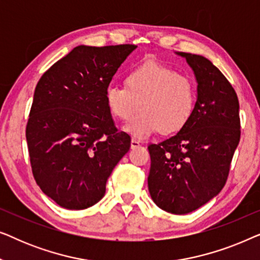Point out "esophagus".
<instances>
[{
  "label": "esophagus",
  "mask_w": 260,
  "mask_h": 260,
  "mask_svg": "<svg viewBox=\"0 0 260 260\" xmlns=\"http://www.w3.org/2000/svg\"><path fill=\"white\" fill-rule=\"evenodd\" d=\"M141 145V143H140V141H137V140H131V149H135V148H138Z\"/></svg>",
  "instance_id": "obj_1"
}]
</instances>
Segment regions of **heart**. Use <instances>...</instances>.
Returning <instances> with one entry per match:
<instances>
[{
	"label": "heart",
	"mask_w": 260,
	"mask_h": 260,
	"mask_svg": "<svg viewBox=\"0 0 260 260\" xmlns=\"http://www.w3.org/2000/svg\"><path fill=\"white\" fill-rule=\"evenodd\" d=\"M104 97L109 112L122 122L130 120L141 108L125 131L144 140L157 131L169 135L182 129L193 115L197 87L189 77L147 62L127 72L125 86L110 84Z\"/></svg>",
	"instance_id": "b5f03b06"
}]
</instances>
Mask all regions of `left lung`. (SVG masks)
Returning <instances> with one entry per match:
<instances>
[{
	"instance_id": "8db88e82",
	"label": "left lung",
	"mask_w": 260,
	"mask_h": 260,
	"mask_svg": "<svg viewBox=\"0 0 260 260\" xmlns=\"http://www.w3.org/2000/svg\"><path fill=\"white\" fill-rule=\"evenodd\" d=\"M177 54L194 71L198 98L190 119L175 136L148 147V188L163 211L187 214L225 186L240 141L239 101L230 81L208 59Z\"/></svg>"
}]
</instances>
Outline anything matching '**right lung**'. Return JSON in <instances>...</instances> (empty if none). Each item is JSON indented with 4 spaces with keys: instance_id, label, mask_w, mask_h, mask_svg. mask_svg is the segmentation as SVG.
<instances>
[{
    "instance_id": "right-lung-1",
    "label": "right lung",
    "mask_w": 260,
    "mask_h": 260,
    "mask_svg": "<svg viewBox=\"0 0 260 260\" xmlns=\"http://www.w3.org/2000/svg\"><path fill=\"white\" fill-rule=\"evenodd\" d=\"M78 46L49 67L35 87L26 126L31 172L41 190L67 209L91 207L129 151L105 104V88L136 48Z\"/></svg>"
}]
</instances>
